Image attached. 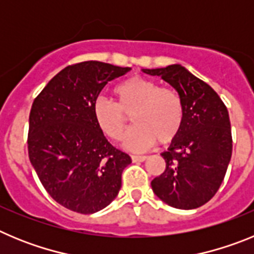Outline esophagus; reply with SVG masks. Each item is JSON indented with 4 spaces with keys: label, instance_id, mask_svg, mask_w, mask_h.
<instances>
[{
    "label": "esophagus",
    "instance_id": "esophagus-1",
    "mask_svg": "<svg viewBox=\"0 0 254 254\" xmlns=\"http://www.w3.org/2000/svg\"><path fill=\"white\" fill-rule=\"evenodd\" d=\"M131 159L133 163H142V161L146 160L147 156H145V155H132Z\"/></svg>",
    "mask_w": 254,
    "mask_h": 254
}]
</instances>
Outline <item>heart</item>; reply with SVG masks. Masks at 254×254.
<instances>
[{
	"label": "heart",
	"mask_w": 254,
	"mask_h": 254,
	"mask_svg": "<svg viewBox=\"0 0 254 254\" xmlns=\"http://www.w3.org/2000/svg\"><path fill=\"white\" fill-rule=\"evenodd\" d=\"M116 103L104 98L94 100L91 112L98 128L113 141H121L128 129L129 118L136 127L126 146L146 150L155 141L168 145L176 140L185 122V105L173 87L159 86L149 78L133 76L116 85Z\"/></svg>",
	"instance_id": "b5f03b06"
}]
</instances>
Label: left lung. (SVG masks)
Returning <instances> with one entry per match:
<instances>
[{
    "instance_id": "obj_1",
    "label": "left lung",
    "mask_w": 254,
    "mask_h": 254,
    "mask_svg": "<svg viewBox=\"0 0 254 254\" xmlns=\"http://www.w3.org/2000/svg\"><path fill=\"white\" fill-rule=\"evenodd\" d=\"M142 71L169 82L185 105L183 127L168 151L161 154L167 165L152 179V190L172 207H199L215 196L232 158L228 109L210 85L181 64Z\"/></svg>"
}]
</instances>
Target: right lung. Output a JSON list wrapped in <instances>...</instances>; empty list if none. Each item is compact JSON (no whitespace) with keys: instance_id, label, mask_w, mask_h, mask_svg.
Here are the masks:
<instances>
[{"instance_id":"1","label":"right lung","mask_w":254,"mask_h":254,"mask_svg":"<svg viewBox=\"0 0 254 254\" xmlns=\"http://www.w3.org/2000/svg\"><path fill=\"white\" fill-rule=\"evenodd\" d=\"M129 67L86 61L64 67L31 105L28 151L49 196L78 214L107 207L122 186L131 158L116 149L93 118L103 87Z\"/></svg>"}]
</instances>
